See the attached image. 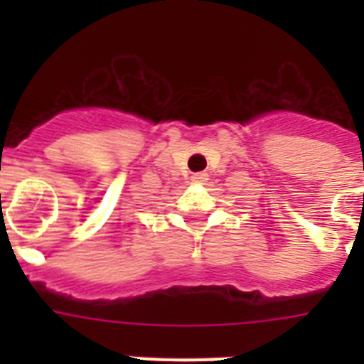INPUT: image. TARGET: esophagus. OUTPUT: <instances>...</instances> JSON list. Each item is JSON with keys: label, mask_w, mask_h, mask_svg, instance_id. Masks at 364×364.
<instances>
[{"label": "esophagus", "mask_w": 364, "mask_h": 364, "mask_svg": "<svg viewBox=\"0 0 364 364\" xmlns=\"http://www.w3.org/2000/svg\"><path fill=\"white\" fill-rule=\"evenodd\" d=\"M191 180H193V184H204L205 180H208V173H195V175L191 176Z\"/></svg>", "instance_id": "obj_1"}]
</instances>
